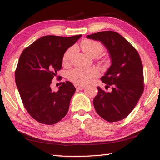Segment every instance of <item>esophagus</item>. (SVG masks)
<instances>
[{"instance_id":"obj_1","label":"esophagus","mask_w":160,"mask_h":160,"mask_svg":"<svg viewBox=\"0 0 160 160\" xmlns=\"http://www.w3.org/2000/svg\"><path fill=\"white\" fill-rule=\"evenodd\" d=\"M75 85V87L76 89H77V90H82V89H83L84 88V85H79V84H74Z\"/></svg>"}]
</instances>
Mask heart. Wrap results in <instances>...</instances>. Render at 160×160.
I'll return each instance as SVG.
<instances>
[{
	"label": "heart",
	"instance_id": "1",
	"mask_svg": "<svg viewBox=\"0 0 160 160\" xmlns=\"http://www.w3.org/2000/svg\"><path fill=\"white\" fill-rule=\"evenodd\" d=\"M80 45L83 51L92 58L100 55L104 50V46L102 43L98 41L92 40V39H84L81 42ZM73 52V47L69 48L65 52L62 59L63 65H68L70 64ZM110 58L108 57H105L102 60V62L105 65H108L110 64ZM98 74H99V72L95 68H76L68 72V78L74 84L83 85L89 83L92 78L98 76Z\"/></svg>",
	"mask_w": 160,
	"mask_h": 160
}]
</instances>
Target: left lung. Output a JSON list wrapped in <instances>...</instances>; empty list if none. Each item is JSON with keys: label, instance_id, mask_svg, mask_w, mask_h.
Wrapping results in <instances>:
<instances>
[{"label": "left lung", "instance_id": "left-lung-1", "mask_svg": "<svg viewBox=\"0 0 160 160\" xmlns=\"http://www.w3.org/2000/svg\"><path fill=\"white\" fill-rule=\"evenodd\" d=\"M87 38L103 43L111 58V67L101 78L111 87L110 92L98 87L93 100L95 111L109 122L124 119L130 114L143 92V70L138 52L117 32L102 31L88 35Z\"/></svg>", "mask_w": 160, "mask_h": 160}]
</instances>
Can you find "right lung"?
<instances>
[{
  "mask_svg": "<svg viewBox=\"0 0 160 160\" xmlns=\"http://www.w3.org/2000/svg\"><path fill=\"white\" fill-rule=\"evenodd\" d=\"M82 35L68 38L45 36L22 52L15 71V81L22 101L28 113L44 124H56L67 114L76 88L71 82H62L52 92L50 84L62 68L65 52Z\"/></svg>",
  "mask_w": 160,
  "mask_h": 160,
  "instance_id": "1",
  "label": "right lung"
}]
</instances>
